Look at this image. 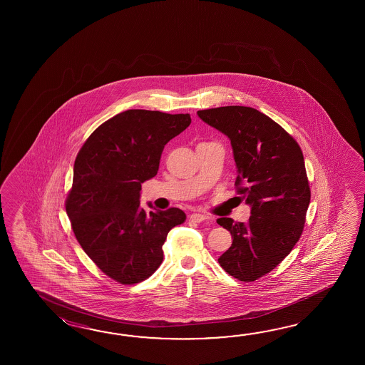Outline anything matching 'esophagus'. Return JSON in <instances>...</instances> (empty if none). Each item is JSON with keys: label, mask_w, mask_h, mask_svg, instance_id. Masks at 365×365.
<instances>
[{"label": "esophagus", "mask_w": 365, "mask_h": 365, "mask_svg": "<svg viewBox=\"0 0 365 365\" xmlns=\"http://www.w3.org/2000/svg\"><path fill=\"white\" fill-rule=\"evenodd\" d=\"M189 219L192 220V222H195V223H201L203 222L205 219H207L206 215H203V214H197V212H194V214H190L189 215Z\"/></svg>", "instance_id": "34e87169"}]
</instances>
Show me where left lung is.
I'll list each match as a JSON object with an SVG mask.
<instances>
[{"mask_svg": "<svg viewBox=\"0 0 365 365\" xmlns=\"http://www.w3.org/2000/svg\"><path fill=\"white\" fill-rule=\"evenodd\" d=\"M197 115L231 140L236 190L252 209L248 223L217 219L233 237L217 262L233 278L253 282L277 267L303 233L310 202L303 151L280 125L257 109L227 106Z\"/></svg>", "mask_w": 365, "mask_h": 365, "instance_id": "8db88e82", "label": "left lung"}]
</instances>
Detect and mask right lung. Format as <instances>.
Segmentation results:
<instances>
[{"instance_id":"1","label":"right lung","mask_w":365,"mask_h":365,"mask_svg":"<svg viewBox=\"0 0 365 365\" xmlns=\"http://www.w3.org/2000/svg\"><path fill=\"white\" fill-rule=\"evenodd\" d=\"M189 113L129 109L93 130L79 150L65 202L73 232L86 255L109 278L134 284L163 261L164 241L185 222L182 210L146 212L142 182L158 173L163 148L184 132Z\"/></svg>"}]
</instances>
